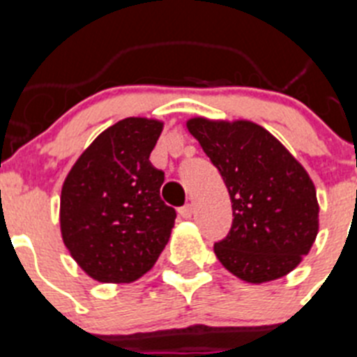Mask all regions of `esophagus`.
I'll return each mask as SVG.
<instances>
[{
	"label": "esophagus",
	"instance_id": "obj_1",
	"mask_svg": "<svg viewBox=\"0 0 357 357\" xmlns=\"http://www.w3.org/2000/svg\"><path fill=\"white\" fill-rule=\"evenodd\" d=\"M193 213H195V207L191 206V204H188V206H184V207H181V209H178V214H181L182 218H185V220L193 216Z\"/></svg>",
	"mask_w": 357,
	"mask_h": 357
}]
</instances>
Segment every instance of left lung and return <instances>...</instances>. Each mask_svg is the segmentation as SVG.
<instances>
[{
	"instance_id": "obj_1",
	"label": "left lung",
	"mask_w": 357,
	"mask_h": 357,
	"mask_svg": "<svg viewBox=\"0 0 357 357\" xmlns=\"http://www.w3.org/2000/svg\"><path fill=\"white\" fill-rule=\"evenodd\" d=\"M188 130L220 172L232 204L229 234L214 243L220 263L252 284L284 277L318 234L317 191L307 172L252 121L193 118Z\"/></svg>"
}]
</instances>
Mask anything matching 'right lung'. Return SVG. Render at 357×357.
<instances>
[{
	"label": "right lung",
	"mask_w": 357,
	"mask_h": 357,
	"mask_svg": "<svg viewBox=\"0 0 357 357\" xmlns=\"http://www.w3.org/2000/svg\"><path fill=\"white\" fill-rule=\"evenodd\" d=\"M160 132L155 119H121L98 135L66 176L62 239L94 280H137L168 243L176 213L160 200L164 173L150 162Z\"/></svg>",
	"instance_id": "1"
}]
</instances>
